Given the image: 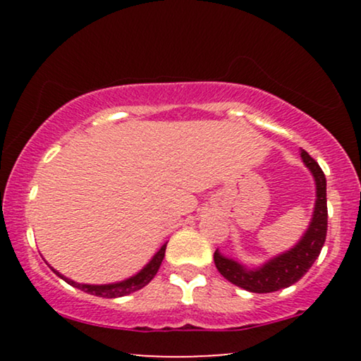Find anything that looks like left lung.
<instances>
[{
    "label": "left lung",
    "mask_w": 361,
    "mask_h": 361,
    "mask_svg": "<svg viewBox=\"0 0 361 361\" xmlns=\"http://www.w3.org/2000/svg\"><path fill=\"white\" fill-rule=\"evenodd\" d=\"M300 157L305 167L310 171L315 182V204L312 219L307 230L293 248L273 256L259 266H245L240 261L215 251L214 261L216 269L231 284L256 294L274 293V290L289 288L298 283L310 269L314 261L319 258L320 250L327 236V180L317 162L304 149Z\"/></svg>",
    "instance_id": "left-lung-1"
}]
</instances>
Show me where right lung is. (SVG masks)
I'll list each match as a JSON object with an SVG mask.
<instances>
[{"label": "right lung", "instance_id": "add662e5", "mask_svg": "<svg viewBox=\"0 0 361 361\" xmlns=\"http://www.w3.org/2000/svg\"><path fill=\"white\" fill-rule=\"evenodd\" d=\"M166 246H167V243L162 245L161 248H159V251H156V255L149 259V263L145 264V268L137 271L136 274L130 276V278H126V279H123V281H118V283H110V284H82V283H77V281H73V279L66 278V276L61 274V273H59V271L54 269L51 264H49V268H51L54 273L59 276V278L66 281L67 284H71V286H73V288L83 290V293L98 295V298H106V299L123 298V295L136 293V290H140L141 288H145V286L149 283L152 278H154L156 273L161 268L162 259H164Z\"/></svg>", "mask_w": 361, "mask_h": 361}]
</instances>
